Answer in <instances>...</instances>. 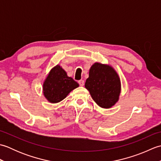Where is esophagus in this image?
I'll list each match as a JSON object with an SVG mask.
<instances>
[{
	"mask_svg": "<svg viewBox=\"0 0 161 161\" xmlns=\"http://www.w3.org/2000/svg\"><path fill=\"white\" fill-rule=\"evenodd\" d=\"M78 83H79V84L81 86H83L84 85V80H79Z\"/></svg>",
	"mask_w": 161,
	"mask_h": 161,
	"instance_id": "1",
	"label": "esophagus"
}]
</instances>
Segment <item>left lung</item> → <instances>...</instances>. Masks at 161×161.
I'll list each match as a JSON object with an SVG mask.
<instances>
[{
	"label": "left lung",
	"mask_w": 161,
	"mask_h": 161,
	"mask_svg": "<svg viewBox=\"0 0 161 161\" xmlns=\"http://www.w3.org/2000/svg\"><path fill=\"white\" fill-rule=\"evenodd\" d=\"M85 88L98 106L108 108L118 102L121 84L118 75L111 66L95 63L90 68Z\"/></svg>",
	"instance_id": "obj_1"
}]
</instances>
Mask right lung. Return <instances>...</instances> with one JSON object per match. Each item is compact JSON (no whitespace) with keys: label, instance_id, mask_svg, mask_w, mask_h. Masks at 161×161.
Instances as JSON below:
<instances>
[{"label":"right lung","instance_id":"add662e5","mask_svg":"<svg viewBox=\"0 0 161 161\" xmlns=\"http://www.w3.org/2000/svg\"><path fill=\"white\" fill-rule=\"evenodd\" d=\"M79 86L73 78L68 75L62 68L57 65L50 70L43 84L44 96L51 103H57Z\"/></svg>","mask_w":161,"mask_h":161}]
</instances>
